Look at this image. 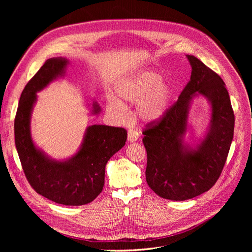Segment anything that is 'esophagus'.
Segmentation results:
<instances>
[{"instance_id":"obj_1","label":"esophagus","mask_w":252,"mask_h":252,"mask_svg":"<svg viewBox=\"0 0 252 252\" xmlns=\"http://www.w3.org/2000/svg\"><path fill=\"white\" fill-rule=\"evenodd\" d=\"M140 137V134L138 133V131L136 130H133V129H129L128 133H127V141L128 142H136Z\"/></svg>"}]
</instances>
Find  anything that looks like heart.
Segmentation results:
<instances>
[{
	"instance_id": "heart-1",
	"label": "heart",
	"mask_w": 252,
	"mask_h": 252,
	"mask_svg": "<svg viewBox=\"0 0 252 252\" xmlns=\"http://www.w3.org/2000/svg\"><path fill=\"white\" fill-rule=\"evenodd\" d=\"M162 75L154 70L143 69L122 79L115 86L118 97H107L106 108L117 121L126 113V104H137V116L145 123L160 121L168 112L174 97V89L162 81Z\"/></svg>"
}]
</instances>
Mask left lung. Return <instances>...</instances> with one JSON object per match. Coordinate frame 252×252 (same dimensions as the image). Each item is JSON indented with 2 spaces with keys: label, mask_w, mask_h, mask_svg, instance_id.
Segmentation results:
<instances>
[{
  "label": "left lung",
  "mask_w": 252,
  "mask_h": 252,
  "mask_svg": "<svg viewBox=\"0 0 252 252\" xmlns=\"http://www.w3.org/2000/svg\"><path fill=\"white\" fill-rule=\"evenodd\" d=\"M190 81L168 112L143 131L147 151L146 181L161 198L184 201L208 191L221 174L234 136L235 116L229 93L219 74L199 59L187 55ZM201 94L211 104L212 117L205 138L195 147L185 143L192 99Z\"/></svg>",
  "instance_id": "1"
}]
</instances>
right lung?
<instances>
[{
	"instance_id": "right-lung-1",
	"label": "right lung",
	"mask_w": 252,
	"mask_h": 252,
	"mask_svg": "<svg viewBox=\"0 0 252 252\" xmlns=\"http://www.w3.org/2000/svg\"><path fill=\"white\" fill-rule=\"evenodd\" d=\"M68 64L66 58H50L25 86L14 122L15 145L25 177L36 193L59 204L84 205L102 192L106 163L125 146L127 134L123 127L90 126L78 151L65 160L52 159L35 146L31 117L36 93L64 76ZM100 111L98 103L93 102L92 113Z\"/></svg>"
}]
</instances>
